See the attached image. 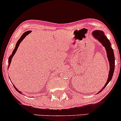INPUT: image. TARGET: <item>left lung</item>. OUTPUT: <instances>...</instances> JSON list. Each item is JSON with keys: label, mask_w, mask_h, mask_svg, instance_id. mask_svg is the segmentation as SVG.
<instances>
[{"label": "left lung", "mask_w": 121, "mask_h": 121, "mask_svg": "<svg viewBox=\"0 0 121 121\" xmlns=\"http://www.w3.org/2000/svg\"><path fill=\"white\" fill-rule=\"evenodd\" d=\"M91 34H92V36H93L94 38L98 40L99 42H100L102 44V45L105 47V49H106V55L107 57H108V61H109L110 66L108 78L104 86L102 87V89L101 91H99V92H98V93H99L111 81L112 77H113L115 68V58L113 49H112V46H111V43L110 42L109 39L105 36V34H104V32L102 31V30H95L91 32Z\"/></svg>", "instance_id": "8db88e82"}]
</instances>
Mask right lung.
<instances>
[{"mask_svg":"<svg viewBox=\"0 0 121 121\" xmlns=\"http://www.w3.org/2000/svg\"><path fill=\"white\" fill-rule=\"evenodd\" d=\"M31 32H32L31 30H28V31H26V32H24V34H23V35H22V36L20 37V38L19 39V40H18V41H17V43H16V46H15V49H13V52H12V53L11 54V55H10V56H9V58H8V69L9 68V65H10L11 63V61H12V57H13V56H14V55H15V53H16V51H17V49L18 47H19V45H20V43L22 42V41H23V39H24L25 38V37H26V36H27L29 34H30V33ZM13 86H14L15 89L16 90V91H18V92H19V93H20V94H22V91H19V90H18L16 88V86H15V85H13Z\"/></svg>","mask_w":121,"mask_h":121,"instance_id":"1","label":"right lung"}]
</instances>
